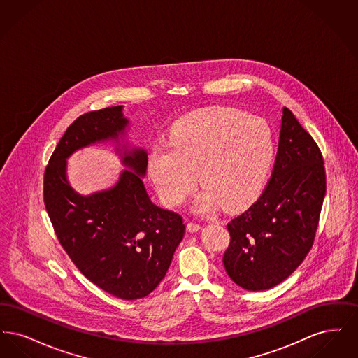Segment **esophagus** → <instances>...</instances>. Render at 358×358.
Here are the masks:
<instances>
[{
	"label": "esophagus",
	"instance_id": "34e87169",
	"mask_svg": "<svg viewBox=\"0 0 358 358\" xmlns=\"http://www.w3.org/2000/svg\"><path fill=\"white\" fill-rule=\"evenodd\" d=\"M187 231L189 232H197V231H200L203 227H201V224H197V222H189L187 224Z\"/></svg>",
	"mask_w": 358,
	"mask_h": 358
}]
</instances>
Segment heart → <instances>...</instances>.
I'll return each mask as SVG.
<instances>
[{
    "label": "heart",
    "mask_w": 358,
    "mask_h": 358,
    "mask_svg": "<svg viewBox=\"0 0 358 358\" xmlns=\"http://www.w3.org/2000/svg\"><path fill=\"white\" fill-rule=\"evenodd\" d=\"M275 139L270 124L229 107H213L177 120L168 143H155L148 173L165 204H182L197 185L196 209L222 205L234 212L252 204L271 174Z\"/></svg>",
    "instance_id": "b5f03b06"
}]
</instances>
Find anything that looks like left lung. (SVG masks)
<instances>
[{
  "instance_id": "obj_1",
  "label": "left lung",
  "mask_w": 358,
  "mask_h": 358,
  "mask_svg": "<svg viewBox=\"0 0 358 358\" xmlns=\"http://www.w3.org/2000/svg\"><path fill=\"white\" fill-rule=\"evenodd\" d=\"M326 194L324 158L315 141L283 107L270 182L245 212L228 222L222 256L229 278L243 289L282 283L313 247Z\"/></svg>"
}]
</instances>
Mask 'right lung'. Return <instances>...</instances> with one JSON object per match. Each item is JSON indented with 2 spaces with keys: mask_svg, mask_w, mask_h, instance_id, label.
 I'll return each mask as SVG.
<instances>
[{
  "mask_svg": "<svg viewBox=\"0 0 358 358\" xmlns=\"http://www.w3.org/2000/svg\"><path fill=\"white\" fill-rule=\"evenodd\" d=\"M129 120L123 106L83 114L59 141L44 173V204L71 260L94 285L126 301L149 295L165 278L185 234L182 217L150 200L141 177L148 153L120 142ZM114 140L127 169L114 187L88 196L69 185L66 158Z\"/></svg>",
  "mask_w": 358,
  "mask_h": 358,
  "instance_id": "1",
  "label": "right lung"
}]
</instances>
